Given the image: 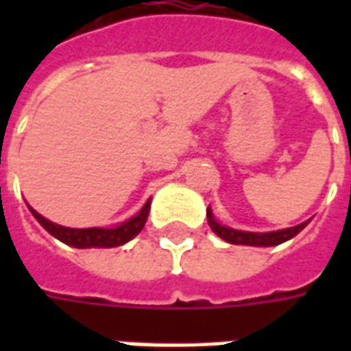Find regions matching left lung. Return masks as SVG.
<instances>
[{
	"label": "left lung",
	"instance_id": "obj_1",
	"mask_svg": "<svg viewBox=\"0 0 351 351\" xmlns=\"http://www.w3.org/2000/svg\"><path fill=\"white\" fill-rule=\"evenodd\" d=\"M207 219H209L210 230L215 234H219L223 240L230 242V244H244V246H277L285 240H289L293 236H297L303 230L306 223L297 224V226H291V228H283V230H277V232H242V230H234V228H228L219 224L213 219V213L207 209Z\"/></svg>",
	"mask_w": 351,
	"mask_h": 351
}]
</instances>
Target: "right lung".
I'll return each mask as SVG.
<instances>
[{
    "label": "right lung",
    "instance_id": "obj_1",
    "mask_svg": "<svg viewBox=\"0 0 351 351\" xmlns=\"http://www.w3.org/2000/svg\"><path fill=\"white\" fill-rule=\"evenodd\" d=\"M31 213L50 234L58 238L64 244H68V246H74V248H115V246L128 242L130 238H134L144 228V223H146L148 213H150V201H146V205L142 207L136 217H132L130 221L123 223L117 228H66V226L47 221L34 209H31Z\"/></svg>",
    "mask_w": 351,
    "mask_h": 351
}]
</instances>
